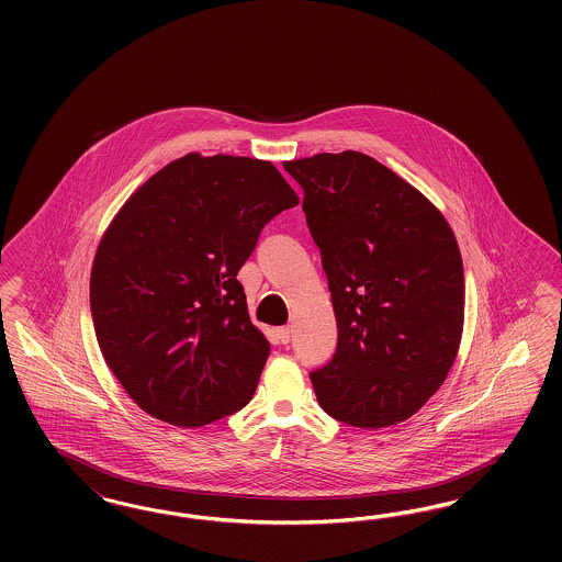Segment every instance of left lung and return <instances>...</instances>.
Returning a JSON list of instances; mask_svg holds the SVG:
<instances>
[{"label":"left lung","mask_w":562,"mask_h":562,"mask_svg":"<svg viewBox=\"0 0 562 562\" xmlns=\"http://www.w3.org/2000/svg\"><path fill=\"white\" fill-rule=\"evenodd\" d=\"M299 198L271 161L188 154L134 191L90 271L109 371L134 404L177 428L244 408L268 362L238 271Z\"/></svg>","instance_id":"1"}]
</instances>
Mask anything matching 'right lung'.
Masks as SVG:
<instances>
[{"mask_svg": "<svg viewBox=\"0 0 562 562\" xmlns=\"http://www.w3.org/2000/svg\"><path fill=\"white\" fill-rule=\"evenodd\" d=\"M322 255L337 351L312 376L322 408L356 428L396 426L440 390L463 333V263L447 218L358 154L294 160Z\"/></svg>", "mask_w": 562, "mask_h": 562, "instance_id": "add662e5", "label": "right lung"}]
</instances>
